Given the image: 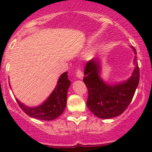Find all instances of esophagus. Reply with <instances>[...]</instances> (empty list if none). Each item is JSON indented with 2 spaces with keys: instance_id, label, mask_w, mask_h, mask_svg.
I'll use <instances>...</instances> for the list:
<instances>
[{
  "instance_id": "34e87169",
  "label": "esophagus",
  "mask_w": 152,
  "mask_h": 152,
  "mask_svg": "<svg viewBox=\"0 0 152 152\" xmlns=\"http://www.w3.org/2000/svg\"><path fill=\"white\" fill-rule=\"evenodd\" d=\"M76 76H77V78H80V79H82L83 78V72L80 71V70L77 69L76 71Z\"/></svg>"
}]
</instances>
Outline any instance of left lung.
Listing matches in <instances>:
<instances>
[{
    "mask_svg": "<svg viewBox=\"0 0 152 152\" xmlns=\"http://www.w3.org/2000/svg\"><path fill=\"white\" fill-rule=\"evenodd\" d=\"M135 55L136 50L131 46ZM135 69L131 77L124 82L106 84L100 77V61L92 58L84 68L83 79L88 90L87 106L95 116L100 119H110L121 115L131 103L139 82V68L136 56Z\"/></svg>",
    "mask_w": 152,
    "mask_h": 152,
    "instance_id": "obj_1",
    "label": "left lung"
}]
</instances>
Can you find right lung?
<instances>
[{"label": "right lung", "instance_id": "add662e5", "mask_svg": "<svg viewBox=\"0 0 152 152\" xmlns=\"http://www.w3.org/2000/svg\"><path fill=\"white\" fill-rule=\"evenodd\" d=\"M70 85L71 81L68 80V72H66L60 76L54 91L41 105L29 107L24 105L17 98L16 100L23 111L30 117L50 121L58 117L64 112L67 103V93Z\"/></svg>", "mask_w": 152, "mask_h": 152}]
</instances>
